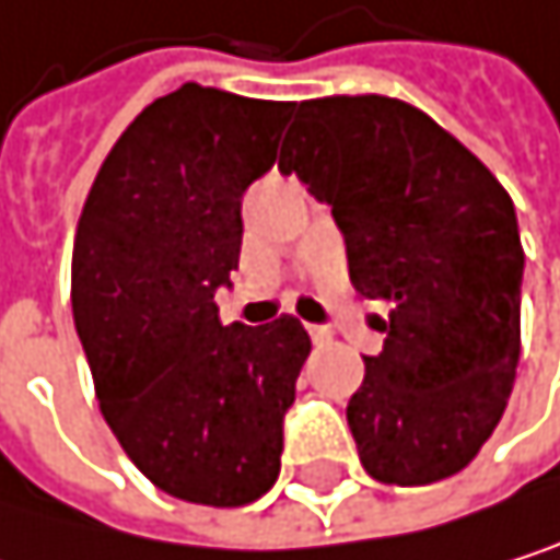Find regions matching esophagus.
Returning <instances> with one entry per match:
<instances>
[{
    "label": "esophagus",
    "mask_w": 560,
    "mask_h": 560,
    "mask_svg": "<svg viewBox=\"0 0 560 560\" xmlns=\"http://www.w3.org/2000/svg\"><path fill=\"white\" fill-rule=\"evenodd\" d=\"M306 334H311V340L314 343H327L334 334H330V327H324V324H311V327H306Z\"/></svg>",
    "instance_id": "obj_1"
}]
</instances>
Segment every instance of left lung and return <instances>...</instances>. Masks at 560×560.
<instances>
[{
  "instance_id": "obj_1",
  "label": "left lung",
  "mask_w": 560,
  "mask_h": 560,
  "mask_svg": "<svg viewBox=\"0 0 560 560\" xmlns=\"http://www.w3.org/2000/svg\"><path fill=\"white\" fill-rule=\"evenodd\" d=\"M283 173L330 207L350 283L390 303L384 350L347 404L360 464L431 485L494 434L521 353L524 249L491 170L428 113L387 96L306 100Z\"/></svg>"
}]
</instances>
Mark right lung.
Segmentation results:
<instances>
[{
	"label": "right lung",
	"mask_w": 560,
	"mask_h": 560,
	"mask_svg": "<svg viewBox=\"0 0 560 560\" xmlns=\"http://www.w3.org/2000/svg\"><path fill=\"white\" fill-rule=\"evenodd\" d=\"M296 103L186 82L109 150L72 246V317L106 424L147 478L240 508L280 474L311 337L293 317L223 327L243 192L277 163Z\"/></svg>",
	"instance_id": "add662e5"
}]
</instances>
